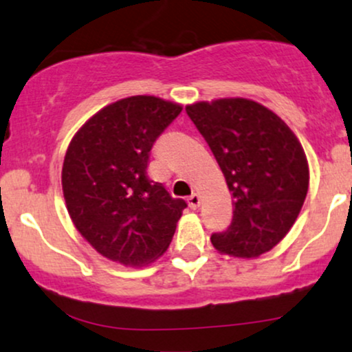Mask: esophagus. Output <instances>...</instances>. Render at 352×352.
<instances>
[{
  "mask_svg": "<svg viewBox=\"0 0 352 352\" xmlns=\"http://www.w3.org/2000/svg\"><path fill=\"white\" fill-rule=\"evenodd\" d=\"M188 204H189V208L191 209H197L201 206V197H199V194H191V196L188 197Z\"/></svg>",
  "mask_w": 352,
  "mask_h": 352,
  "instance_id": "1",
  "label": "esophagus"
}]
</instances>
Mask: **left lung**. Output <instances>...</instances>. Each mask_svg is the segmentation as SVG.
<instances>
[{"label": "left lung", "mask_w": 352, "mask_h": 352, "mask_svg": "<svg viewBox=\"0 0 352 352\" xmlns=\"http://www.w3.org/2000/svg\"><path fill=\"white\" fill-rule=\"evenodd\" d=\"M232 192L234 217L210 237L219 254L255 258L295 224L309 184L300 140L275 111L242 97L186 105Z\"/></svg>", "instance_id": "1"}]
</instances>
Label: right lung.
<instances>
[{"mask_svg": "<svg viewBox=\"0 0 352 352\" xmlns=\"http://www.w3.org/2000/svg\"><path fill=\"white\" fill-rule=\"evenodd\" d=\"M183 105L133 95L103 107L70 140L62 192L76 229L98 254L146 267L166 252L186 202L146 175L155 140Z\"/></svg>", "mask_w": 352, "mask_h": 352, "instance_id": "add662e5", "label": "right lung"}]
</instances>
